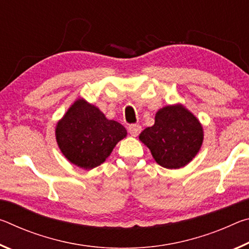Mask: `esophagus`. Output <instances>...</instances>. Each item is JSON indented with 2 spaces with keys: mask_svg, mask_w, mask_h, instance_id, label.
I'll use <instances>...</instances> for the list:
<instances>
[{
  "mask_svg": "<svg viewBox=\"0 0 249 249\" xmlns=\"http://www.w3.org/2000/svg\"><path fill=\"white\" fill-rule=\"evenodd\" d=\"M127 129L132 136H137V135L141 133L142 126L140 124H130V125H128Z\"/></svg>",
  "mask_w": 249,
  "mask_h": 249,
  "instance_id": "obj_1",
  "label": "esophagus"
}]
</instances>
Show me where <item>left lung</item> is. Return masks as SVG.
Segmentation results:
<instances>
[{
    "label": "left lung",
    "mask_w": 249,
    "mask_h": 249,
    "mask_svg": "<svg viewBox=\"0 0 249 249\" xmlns=\"http://www.w3.org/2000/svg\"><path fill=\"white\" fill-rule=\"evenodd\" d=\"M140 140L160 166L177 169L195 158L203 142V129L188 109L169 105L159 109L154 126L142 130Z\"/></svg>",
    "instance_id": "obj_1"
}]
</instances>
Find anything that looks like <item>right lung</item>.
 I'll return each mask as SVG.
<instances>
[{
    "label": "right lung",
    "instance_id": "right-lung-1",
    "mask_svg": "<svg viewBox=\"0 0 249 249\" xmlns=\"http://www.w3.org/2000/svg\"><path fill=\"white\" fill-rule=\"evenodd\" d=\"M125 136L123 125L107 120L98 107L84 100L75 101L56 128L62 154L83 169H92L104 162Z\"/></svg>",
    "mask_w": 249,
    "mask_h": 249
}]
</instances>
